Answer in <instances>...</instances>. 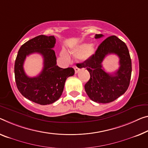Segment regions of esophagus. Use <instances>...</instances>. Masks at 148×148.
Segmentation results:
<instances>
[{
    "label": "esophagus",
    "instance_id": "obj_1",
    "mask_svg": "<svg viewBox=\"0 0 148 148\" xmlns=\"http://www.w3.org/2000/svg\"><path fill=\"white\" fill-rule=\"evenodd\" d=\"M73 67H74L75 72V73H78L79 71V69L77 66H73Z\"/></svg>",
    "mask_w": 148,
    "mask_h": 148
}]
</instances>
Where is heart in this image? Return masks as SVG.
I'll list each match as a JSON object with an SVG mask.
<instances>
[{
  "instance_id": "1",
  "label": "heart",
  "mask_w": 148,
  "mask_h": 148,
  "mask_svg": "<svg viewBox=\"0 0 148 148\" xmlns=\"http://www.w3.org/2000/svg\"><path fill=\"white\" fill-rule=\"evenodd\" d=\"M71 53L75 56H79V59L81 61H85L88 60L94 53V47L91 44L84 43V44L77 45L75 48L71 51ZM61 55L66 60H69V56L67 51L63 50L61 51Z\"/></svg>"
}]
</instances>
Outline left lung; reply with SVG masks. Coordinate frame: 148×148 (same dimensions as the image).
<instances>
[{"instance_id":"obj_1","label":"left lung","mask_w":148,"mask_h":148,"mask_svg":"<svg viewBox=\"0 0 148 148\" xmlns=\"http://www.w3.org/2000/svg\"><path fill=\"white\" fill-rule=\"evenodd\" d=\"M103 35L96 34L95 38ZM114 53L120 59L119 69L114 74L106 72L101 62L108 54ZM90 73V79L85 85V90L92 101L99 103H111L126 91L132 73V61L126 44L116 36H110L98 47L95 54L82 63Z\"/></svg>"}]
</instances>
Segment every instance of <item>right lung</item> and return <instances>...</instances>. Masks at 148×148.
Instances as JSON below:
<instances>
[{"label": "right lung", "mask_w": 148, "mask_h": 148, "mask_svg": "<svg viewBox=\"0 0 148 148\" xmlns=\"http://www.w3.org/2000/svg\"><path fill=\"white\" fill-rule=\"evenodd\" d=\"M53 36L40 35L28 40L20 47L14 64L15 81L20 92L27 99L41 105L53 103L62 95L66 79L75 74L72 67L62 69L57 65ZM38 53L44 59L42 71L38 76L29 77L23 65L26 56Z\"/></svg>", "instance_id": "obj_1"}]
</instances>
